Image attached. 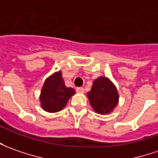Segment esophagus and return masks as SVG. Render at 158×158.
Returning <instances> with one entry per match:
<instances>
[{"instance_id": "1", "label": "esophagus", "mask_w": 158, "mask_h": 158, "mask_svg": "<svg viewBox=\"0 0 158 158\" xmlns=\"http://www.w3.org/2000/svg\"><path fill=\"white\" fill-rule=\"evenodd\" d=\"M77 93H84V89L82 87H78L77 88Z\"/></svg>"}]
</instances>
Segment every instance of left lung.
<instances>
[{"instance_id": "obj_1", "label": "left lung", "mask_w": 158, "mask_h": 158, "mask_svg": "<svg viewBox=\"0 0 158 158\" xmlns=\"http://www.w3.org/2000/svg\"><path fill=\"white\" fill-rule=\"evenodd\" d=\"M88 97L94 110L101 114H108L113 111L118 101L115 86L106 77H99L94 81Z\"/></svg>"}]
</instances>
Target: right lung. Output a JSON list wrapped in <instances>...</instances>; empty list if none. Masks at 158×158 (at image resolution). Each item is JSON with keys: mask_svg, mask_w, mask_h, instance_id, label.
Returning a JSON list of instances; mask_svg holds the SVG:
<instances>
[{"mask_svg": "<svg viewBox=\"0 0 158 158\" xmlns=\"http://www.w3.org/2000/svg\"><path fill=\"white\" fill-rule=\"evenodd\" d=\"M74 94L73 89L65 87L62 73L56 72L44 81L40 95L41 106L50 113L61 111Z\"/></svg>", "mask_w": 158, "mask_h": 158, "instance_id": "add662e5", "label": "right lung"}]
</instances>
